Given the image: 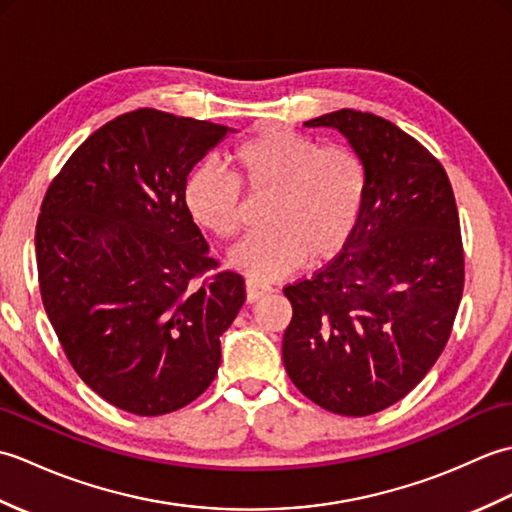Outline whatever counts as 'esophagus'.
<instances>
[{
	"instance_id": "obj_1",
	"label": "esophagus",
	"mask_w": 512,
	"mask_h": 512,
	"mask_svg": "<svg viewBox=\"0 0 512 512\" xmlns=\"http://www.w3.org/2000/svg\"><path fill=\"white\" fill-rule=\"evenodd\" d=\"M270 290H273V288L266 286V284H257V281H253V279L246 281V299H248V303H255L257 299H262L264 295H268Z\"/></svg>"
}]
</instances>
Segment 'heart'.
Listing matches in <instances>:
<instances>
[{
    "instance_id": "b5f03b06",
    "label": "heart",
    "mask_w": 512,
    "mask_h": 512,
    "mask_svg": "<svg viewBox=\"0 0 512 512\" xmlns=\"http://www.w3.org/2000/svg\"><path fill=\"white\" fill-rule=\"evenodd\" d=\"M226 176L213 165L191 169L182 202L195 226L217 239L244 228L242 188L264 195L266 228L248 235L231 264L253 279L273 281L303 262H330L350 242L363 215L367 169L354 149L319 145L286 125H264L226 151Z\"/></svg>"
}]
</instances>
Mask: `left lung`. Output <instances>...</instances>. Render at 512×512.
<instances>
[{
  "label": "left lung",
  "mask_w": 512,
  "mask_h": 512,
  "mask_svg": "<svg viewBox=\"0 0 512 512\" xmlns=\"http://www.w3.org/2000/svg\"><path fill=\"white\" fill-rule=\"evenodd\" d=\"M334 127L367 169L350 242L312 279L284 288V365L314 405L369 416L405 398L447 345L464 290L458 206L447 171L385 118L339 110Z\"/></svg>",
  "instance_id": "obj_1"
}]
</instances>
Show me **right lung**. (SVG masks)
I'll return each mask as SVG.
<instances>
[{"label":"right lung","mask_w":512,"mask_h":512,"mask_svg":"<svg viewBox=\"0 0 512 512\" xmlns=\"http://www.w3.org/2000/svg\"><path fill=\"white\" fill-rule=\"evenodd\" d=\"M228 127L127 112L50 182L35 231L39 290L74 372L110 405L162 416L213 383L220 336L246 301L182 202Z\"/></svg>","instance_id":"add662e5"}]
</instances>
